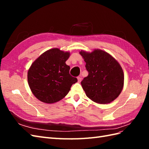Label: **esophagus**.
Listing matches in <instances>:
<instances>
[{"label":"esophagus","instance_id":"obj_1","mask_svg":"<svg viewBox=\"0 0 149 149\" xmlns=\"http://www.w3.org/2000/svg\"><path fill=\"white\" fill-rule=\"evenodd\" d=\"M81 80H82V77H81V76H79V77H77V81H78V83H81Z\"/></svg>","mask_w":149,"mask_h":149}]
</instances>
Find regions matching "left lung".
I'll use <instances>...</instances> for the list:
<instances>
[{
    "mask_svg": "<svg viewBox=\"0 0 149 149\" xmlns=\"http://www.w3.org/2000/svg\"><path fill=\"white\" fill-rule=\"evenodd\" d=\"M88 75L81 81L86 96L93 102L106 104L113 102L122 92L124 74L119 63L109 53L100 49L92 52L81 50Z\"/></svg>",
    "mask_w": 149,
    "mask_h": 149,
    "instance_id": "8db88e82",
    "label": "left lung"
}]
</instances>
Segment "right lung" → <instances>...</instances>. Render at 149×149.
Here are the masks:
<instances>
[{
    "instance_id": "1",
    "label": "right lung",
    "mask_w": 149,
    "mask_h": 149,
    "mask_svg": "<svg viewBox=\"0 0 149 149\" xmlns=\"http://www.w3.org/2000/svg\"><path fill=\"white\" fill-rule=\"evenodd\" d=\"M70 56V52L54 48L42 54L31 65L27 72L28 84L33 94L41 102H58L77 82L70 75V66L66 65Z\"/></svg>"
}]
</instances>
